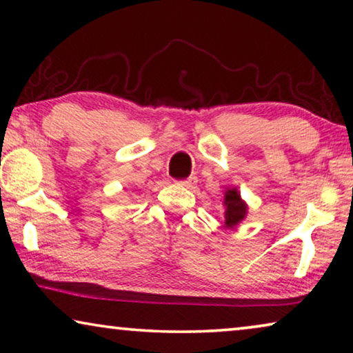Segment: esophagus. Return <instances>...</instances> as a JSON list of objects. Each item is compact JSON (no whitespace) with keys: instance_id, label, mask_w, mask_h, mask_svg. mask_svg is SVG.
<instances>
[{"instance_id":"obj_1","label":"esophagus","mask_w":353,"mask_h":353,"mask_svg":"<svg viewBox=\"0 0 353 353\" xmlns=\"http://www.w3.org/2000/svg\"><path fill=\"white\" fill-rule=\"evenodd\" d=\"M197 183V178L196 176H190V178H186V180H181L180 181V185H183V186H186V188H192Z\"/></svg>"}]
</instances>
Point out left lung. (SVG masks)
Listing matches in <instances>:
<instances>
[{
  "label": "left lung",
  "mask_w": 353,
  "mask_h": 353,
  "mask_svg": "<svg viewBox=\"0 0 353 353\" xmlns=\"http://www.w3.org/2000/svg\"><path fill=\"white\" fill-rule=\"evenodd\" d=\"M225 226L226 228H233L238 223H241L248 215V205L241 199V194L236 188H228L225 191Z\"/></svg>",
  "instance_id": "obj_1"
}]
</instances>
